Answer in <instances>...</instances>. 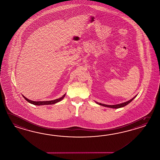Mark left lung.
<instances>
[{
    "label": "left lung",
    "instance_id": "8db88e82",
    "mask_svg": "<svg viewBox=\"0 0 160 160\" xmlns=\"http://www.w3.org/2000/svg\"><path fill=\"white\" fill-rule=\"evenodd\" d=\"M136 96H137V95H136ZM136 96H135L134 98H133L131 99V100H128L127 102H122V103H121V104H115V105H107V104L99 103V102H96L97 104H98V105L102 106L112 108H121V107H125V106L128 105L129 103H130V102H131L133 100V98H135L136 97Z\"/></svg>",
    "mask_w": 160,
    "mask_h": 160
}]
</instances>
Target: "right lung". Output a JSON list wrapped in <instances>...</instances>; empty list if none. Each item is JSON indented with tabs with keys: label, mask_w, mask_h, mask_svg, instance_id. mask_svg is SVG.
I'll use <instances>...</instances> for the list:
<instances>
[{
	"label": "right lung",
	"mask_w": 160,
	"mask_h": 160,
	"mask_svg": "<svg viewBox=\"0 0 160 160\" xmlns=\"http://www.w3.org/2000/svg\"><path fill=\"white\" fill-rule=\"evenodd\" d=\"M66 94H64L62 98H57L56 100H50V101H39V102H36V101H32V100H29L27 98H25L24 96L22 95V96L24 97V98L28 102L31 103V104H32L33 105H36V106H42V105H50V104H54L55 103H57L58 102H60V101H62V100L65 97Z\"/></svg>",
	"instance_id": "right-lung-1"
}]
</instances>
